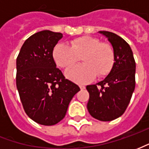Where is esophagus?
Segmentation results:
<instances>
[{"label":"esophagus","instance_id":"1","mask_svg":"<svg viewBox=\"0 0 149 149\" xmlns=\"http://www.w3.org/2000/svg\"><path fill=\"white\" fill-rule=\"evenodd\" d=\"M79 87H80V88H81V90H83V89L85 88V86H84V85H79Z\"/></svg>","mask_w":149,"mask_h":149}]
</instances>
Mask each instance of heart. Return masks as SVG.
<instances>
[{
  "instance_id": "heart-1",
  "label": "heart",
  "mask_w": 149,
  "mask_h": 149,
  "mask_svg": "<svg viewBox=\"0 0 149 149\" xmlns=\"http://www.w3.org/2000/svg\"><path fill=\"white\" fill-rule=\"evenodd\" d=\"M56 65L66 68L73 65L81 57L84 64L68 68L66 77L77 84H85L95 77H104L114 65V51L108 43L100 42L97 38L81 37L72 40L70 45L59 43L52 51Z\"/></svg>"
}]
</instances>
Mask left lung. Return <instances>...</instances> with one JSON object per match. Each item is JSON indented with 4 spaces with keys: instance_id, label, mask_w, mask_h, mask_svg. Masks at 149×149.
I'll return each mask as SVG.
<instances>
[{
    "instance_id": "left-lung-1",
    "label": "left lung",
    "mask_w": 149,
    "mask_h": 149,
    "mask_svg": "<svg viewBox=\"0 0 149 149\" xmlns=\"http://www.w3.org/2000/svg\"><path fill=\"white\" fill-rule=\"evenodd\" d=\"M98 33L112 45L115 59L112 70L103 81L87 85V109L95 119L111 121L123 115L130 102L136 84V62L130 46L123 38L108 31Z\"/></svg>"
}]
</instances>
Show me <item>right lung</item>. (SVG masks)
Segmentation results:
<instances>
[{"instance_id": "right-lung-1", "label": "right lung", "mask_w": 149, "mask_h": 149, "mask_svg": "<svg viewBox=\"0 0 149 149\" xmlns=\"http://www.w3.org/2000/svg\"><path fill=\"white\" fill-rule=\"evenodd\" d=\"M63 37L61 33L43 30L29 37L17 58V88L24 109L42 125L57 124L80 88L65 79L56 68L52 51Z\"/></svg>"}]
</instances>
